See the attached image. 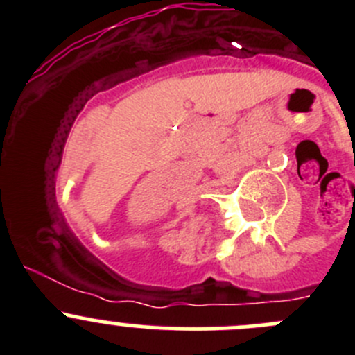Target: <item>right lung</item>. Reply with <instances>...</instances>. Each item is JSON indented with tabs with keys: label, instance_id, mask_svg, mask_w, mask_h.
Instances as JSON below:
<instances>
[{
	"label": "right lung",
	"instance_id": "1",
	"mask_svg": "<svg viewBox=\"0 0 355 355\" xmlns=\"http://www.w3.org/2000/svg\"><path fill=\"white\" fill-rule=\"evenodd\" d=\"M60 239H62L63 244H67V247H71V249H73V250H75V245H73V244H77V245H78V242L70 241V237H68L67 234H62V235H60Z\"/></svg>",
	"mask_w": 355,
	"mask_h": 355
}]
</instances>
